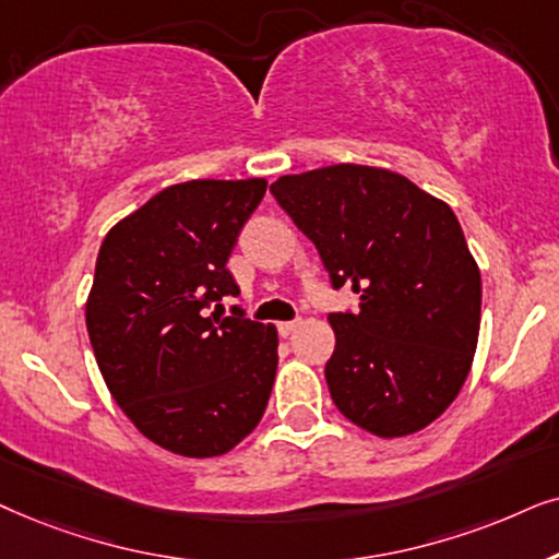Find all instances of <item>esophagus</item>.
<instances>
[{
    "label": "esophagus",
    "mask_w": 559,
    "mask_h": 559,
    "mask_svg": "<svg viewBox=\"0 0 559 559\" xmlns=\"http://www.w3.org/2000/svg\"><path fill=\"white\" fill-rule=\"evenodd\" d=\"M301 322H299V319H294V322H281L278 324V332H281V337H288V334H292L294 330H296V326H299Z\"/></svg>",
    "instance_id": "obj_1"
}]
</instances>
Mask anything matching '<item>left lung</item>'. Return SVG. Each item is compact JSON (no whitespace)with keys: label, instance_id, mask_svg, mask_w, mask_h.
<instances>
[{"label":"left lung","instance_id":"1","mask_svg":"<svg viewBox=\"0 0 559 559\" xmlns=\"http://www.w3.org/2000/svg\"><path fill=\"white\" fill-rule=\"evenodd\" d=\"M271 191L332 286L360 294L357 314H330L334 406L383 440L440 419L480 332V271L455 212L406 176L357 163L281 176Z\"/></svg>","mask_w":559,"mask_h":559}]
</instances>
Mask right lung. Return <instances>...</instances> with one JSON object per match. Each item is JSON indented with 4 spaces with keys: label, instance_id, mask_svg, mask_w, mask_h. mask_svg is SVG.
Returning a JSON list of instances; mask_svg holds the SVG:
<instances>
[{
    "label": "right lung",
    "instance_id": "1",
    "mask_svg": "<svg viewBox=\"0 0 559 559\" xmlns=\"http://www.w3.org/2000/svg\"><path fill=\"white\" fill-rule=\"evenodd\" d=\"M265 186L174 183L119 219L99 248L86 299L96 366L140 435L174 455H225L271 399L275 326L206 311L240 294L227 260Z\"/></svg>",
    "mask_w": 559,
    "mask_h": 559
}]
</instances>
